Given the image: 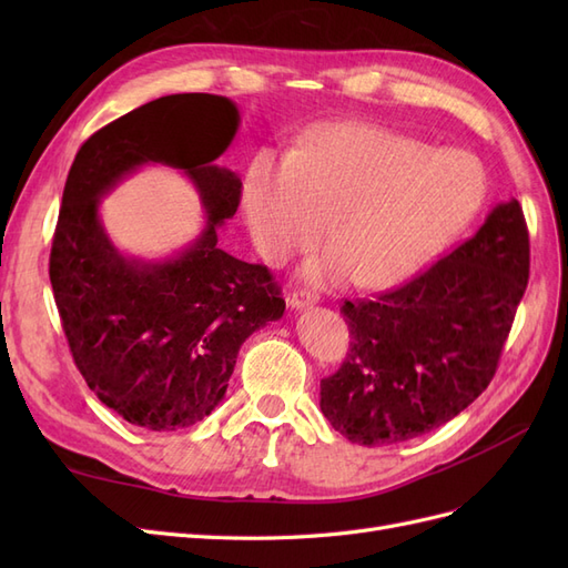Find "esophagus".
<instances>
[{"mask_svg":"<svg viewBox=\"0 0 568 568\" xmlns=\"http://www.w3.org/2000/svg\"><path fill=\"white\" fill-rule=\"evenodd\" d=\"M317 301H320V294H317V291H311V288H298L288 296V305L294 307V311H303V307L315 305Z\"/></svg>","mask_w":568,"mask_h":568,"instance_id":"esophagus-1","label":"esophagus"}]
</instances>
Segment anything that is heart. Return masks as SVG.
Returning a JSON list of instances; mask_svg holds the SVG:
<instances>
[{
	"mask_svg": "<svg viewBox=\"0 0 568 568\" xmlns=\"http://www.w3.org/2000/svg\"><path fill=\"white\" fill-rule=\"evenodd\" d=\"M486 178L469 153L432 149L395 130L334 123L284 159L257 153L244 215L272 261L311 246L326 217L332 248L305 274L315 282L393 286L422 270L480 209Z\"/></svg>",
	"mask_w": 568,
	"mask_h": 568,
	"instance_id": "heart-1",
	"label": "heart"
}]
</instances>
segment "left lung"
Returning a JSON list of instances; mask_svg holds the SVG:
<instances>
[{
  "label": "left lung",
  "mask_w": 568,
  "mask_h": 568,
  "mask_svg": "<svg viewBox=\"0 0 568 568\" xmlns=\"http://www.w3.org/2000/svg\"><path fill=\"white\" fill-rule=\"evenodd\" d=\"M530 267L517 199L415 280L374 301H343L351 348L320 384L341 436L393 445L434 432L493 382Z\"/></svg>",
  "instance_id": "8db88e82"
}]
</instances>
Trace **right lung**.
<instances>
[{
    "instance_id": "add662e5",
    "label": "right lung",
    "mask_w": 568,
    "mask_h": 568,
    "mask_svg": "<svg viewBox=\"0 0 568 568\" xmlns=\"http://www.w3.org/2000/svg\"><path fill=\"white\" fill-rule=\"evenodd\" d=\"M236 128L227 97H161L97 130L63 186L49 280L68 346L97 398L146 432L209 417L242 343L284 315L272 272L217 248V227L242 201V180L215 165ZM146 162L182 169L210 217L192 247L161 264L118 254L98 220V199Z\"/></svg>"
}]
</instances>
